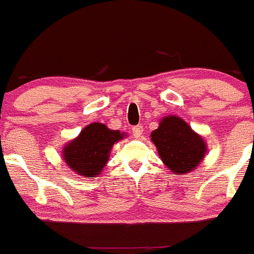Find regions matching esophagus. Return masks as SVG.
<instances>
[{
  "label": "esophagus",
  "instance_id": "obj_1",
  "mask_svg": "<svg viewBox=\"0 0 254 254\" xmlns=\"http://www.w3.org/2000/svg\"><path fill=\"white\" fill-rule=\"evenodd\" d=\"M132 133L135 138H139L143 134V127L142 126H134L132 128Z\"/></svg>",
  "mask_w": 254,
  "mask_h": 254
}]
</instances>
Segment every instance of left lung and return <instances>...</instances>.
<instances>
[{"mask_svg":"<svg viewBox=\"0 0 254 254\" xmlns=\"http://www.w3.org/2000/svg\"><path fill=\"white\" fill-rule=\"evenodd\" d=\"M160 159L175 175H184L199 167L207 153V144L182 117L169 115L150 133Z\"/></svg>","mask_w":254,"mask_h":254,"instance_id":"8db88e82","label":"left lung"}]
</instances>
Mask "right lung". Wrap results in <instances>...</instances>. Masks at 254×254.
<instances>
[{
    "instance_id": "1",
    "label": "right lung",
    "mask_w": 254,
    "mask_h": 254,
    "mask_svg": "<svg viewBox=\"0 0 254 254\" xmlns=\"http://www.w3.org/2000/svg\"><path fill=\"white\" fill-rule=\"evenodd\" d=\"M126 137L127 133L92 122L63 147V159L75 174L92 179L101 174L106 167L115 143Z\"/></svg>"
}]
</instances>
